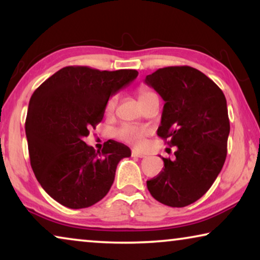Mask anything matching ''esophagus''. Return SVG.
Masks as SVG:
<instances>
[{"label":"esophagus","mask_w":260,"mask_h":260,"mask_svg":"<svg viewBox=\"0 0 260 260\" xmlns=\"http://www.w3.org/2000/svg\"><path fill=\"white\" fill-rule=\"evenodd\" d=\"M131 156H133V157H140V158L145 157L144 154H142V152L137 151V150H133V151H131Z\"/></svg>","instance_id":"1"}]
</instances>
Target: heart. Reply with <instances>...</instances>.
Wrapping results in <instances>:
<instances>
[{
	"label": "heart",
	"instance_id": "b5f03b06",
	"mask_svg": "<svg viewBox=\"0 0 260 260\" xmlns=\"http://www.w3.org/2000/svg\"><path fill=\"white\" fill-rule=\"evenodd\" d=\"M154 93V92L149 90L147 87H140L138 88V98H140V102L143 101L144 98H147L148 95ZM117 104V95H112L108 99L105 104V113L106 115H110V113L113 112V110L116 108ZM148 129L144 126L140 125H134V124H124V125L119 126L118 129L115 130V137L118 138V140H122L124 142H127V143L136 145V147H140V145L143 144L144 137L148 135Z\"/></svg>",
	"mask_w": 260,
	"mask_h": 260
}]
</instances>
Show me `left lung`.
Returning a JSON list of instances; mask_svg holds the SVG:
<instances>
[{
    "instance_id": "left-lung-1",
    "label": "left lung",
    "mask_w": 260,
    "mask_h": 260,
    "mask_svg": "<svg viewBox=\"0 0 260 260\" xmlns=\"http://www.w3.org/2000/svg\"><path fill=\"white\" fill-rule=\"evenodd\" d=\"M145 83L166 102L158 137L176 147L175 158H162L165 168L147 187L161 204L184 207L206 194L225 163L230 135L225 94L190 66L158 69Z\"/></svg>"
}]
</instances>
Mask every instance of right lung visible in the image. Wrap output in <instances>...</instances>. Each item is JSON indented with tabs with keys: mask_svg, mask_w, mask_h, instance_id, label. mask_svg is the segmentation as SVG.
<instances>
[{
	"mask_svg": "<svg viewBox=\"0 0 260 260\" xmlns=\"http://www.w3.org/2000/svg\"><path fill=\"white\" fill-rule=\"evenodd\" d=\"M137 76L136 70L67 66L31 94L26 118L31 169L46 193L65 207L86 208L101 201L118 162L131 156L126 145L112 140L95 151L84 137L102 122L110 95Z\"/></svg>",
	"mask_w": 260,
	"mask_h": 260,
	"instance_id": "1",
	"label": "right lung"
}]
</instances>
